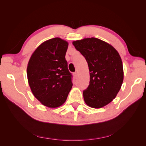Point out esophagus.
<instances>
[{
    "label": "esophagus",
    "instance_id": "obj_1",
    "mask_svg": "<svg viewBox=\"0 0 146 146\" xmlns=\"http://www.w3.org/2000/svg\"><path fill=\"white\" fill-rule=\"evenodd\" d=\"M74 76L75 77H76V78L77 77V72L74 73Z\"/></svg>",
    "mask_w": 146,
    "mask_h": 146
}]
</instances>
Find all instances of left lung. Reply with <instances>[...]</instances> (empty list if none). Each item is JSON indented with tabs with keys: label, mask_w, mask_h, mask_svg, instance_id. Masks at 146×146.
Masks as SVG:
<instances>
[{
	"label": "left lung",
	"mask_w": 146,
	"mask_h": 146,
	"mask_svg": "<svg viewBox=\"0 0 146 146\" xmlns=\"http://www.w3.org/2000/svg\"><path fill=\"white\" fill-rule=\"evenodd\" d=\"M85 56L90 70V81L83 91L86 104L100 108L116 98L123 80L122 59L116 48L96 38H86L72 42Z\"/></svg>",
	"instance_id": "1"
}]
</instances>
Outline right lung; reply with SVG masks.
I'll return each mask as SVG.
<instances>
[{
	"mask_svg": "<svg viewBox=\"0 0 146 146\" xmlns=\"http://www.w3.org/2000/svg\"><path fill=\"white\" fill-rule=\"evenodd\" d=\"M68 42L60 38L43 42L31 55L27 75L33 94L41 104L55 108L62 105L72 87L65 55Z\"/></svg>",
	"mask_w": 146,
	"mask_h": 146,
	"instance_id": "add662e5",
	"label": "right lung"
}]
</instances>
